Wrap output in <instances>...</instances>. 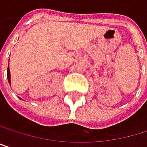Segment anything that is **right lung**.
Listing matches in <instances>:
<instances>
[{
    "mask_svg": "<svg viewBox=\"0 0 147 147\" xmlns=\"http://www.w3.org/2000/svg\"><path fill=\"white\" fill-rule=\"evenodd\" d=\"M7 78H8V81L10 84V70H9V67L7 69Z\"/></svg>",
    "mask_w": 147,
    "mask_h": 147,
    "instance_id": "obj_1",
    "label": "right lung"
}]
</instances>
